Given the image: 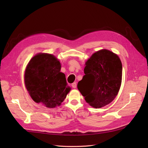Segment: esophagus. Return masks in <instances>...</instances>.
<instances>
[{"label":"esophagus","instance_id":"34e87169","mask_svg":"<svg viewBox=\"0 0 148 148\" xmlns=\"http://www.w3.org/2000/svg\"><path fill=\"white\" fill-rule=\"evenodd\" d=\"M72 87L73 88H76V87H77V84H76V83L75 82H74V83H73V84H72Z\"/></svg>","mask_w":148,"mask_h":148}]
</instances>
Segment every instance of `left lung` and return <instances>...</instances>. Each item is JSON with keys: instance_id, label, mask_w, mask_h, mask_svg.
I'll use <instances>...</instances> for the list:
<instances>
[{"instance_id": "left-lung-1", "label": "left lung", "mask_w": 148, "mask_h": 148, "mask_svg": "<svg viewBox=\"0 0 148 148\" xmlns=\"http://www.w3.org/2000/svg\"><path fill=\"white\" fill-rule=\"evenodd\" d=\"M82 80L77 88L91 107L99 108L112 103L118 94L122 83V65L118 54L102 49L85 62Z\"/></svg>"}]
</instances>
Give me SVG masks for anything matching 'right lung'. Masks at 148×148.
<instances>
[{"mask_svg":"<svg viewBox=\"0 0 148 148\" xmlns=\"http://www.w3.org/2000/svg\"><path fill=\"white\" fill-rule=\"evenodd\" d=\"M61 64L53 54L39 53L31 58L24 74L25 87L35 103L47 108L60 106L71 88Z\"/></svg>","mask_w":148,"mask_h":148,"instance_id":"1","label":"right lung"}]
</instances>
